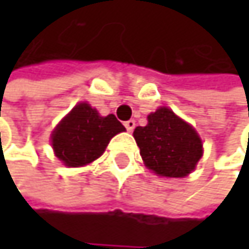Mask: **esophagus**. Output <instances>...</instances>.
I'll list each match as a JSON object with an SVG mask.
<instances>
[{"label": "esophagus", "instance_id": "esophagus-1", "mask_svg": "<svg viewBox=\"0 0 249 249\" xmlns=\"http://www.w3.org/2000/svg\"><path fill=\"white\" fill-rule=\"evenodd\" d=\"M125 128H126V131L128 132H132L134 131V128H135V121L134 120H129V121H125Z\"/></svg>", "mask_w": 249, "mask_h": 249}]
</instances>
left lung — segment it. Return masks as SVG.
<instances>
[{"instance_id": "1", "label": "left lung", "mask_w": 249, "mask_h": 249, "mask_svg": "<svg viewBox=\"0 0 249 249\" xmlns=\"http://www.w3.org/2000/svg\"><path fill=\"white\" fill-rule=\"evenodd\" d=\"M147 120L145 126L134 129L144 164L164 177H184L192 173L203 154L196 129L166 107L150 114Z\"/></svg>"}]
</instances>
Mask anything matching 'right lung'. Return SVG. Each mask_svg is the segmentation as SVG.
Here are the masks:
<instances>
[{"label":"right lung","instance_id":"right-lung-1","mask_svg":"<svg viewBox=\"0 0 249 249\" xmlns=\"http://www.w3.org/2000/svg\"><path fill=\"white\" fill-rule=\"evenodd\" d=\"M125 131L115 115L101 117L86 102L75 108L52 132L56 157L68 167H80L102 156L111 138Z\"/></svg>","mask_w":249,"mask_h":249}]
</instances>
